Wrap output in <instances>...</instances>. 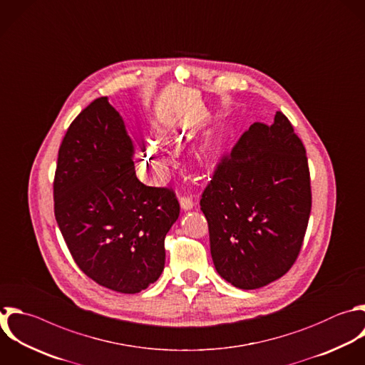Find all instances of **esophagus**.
Here are the masks:
<instances>
[{"mask_svg": "<svg viewBox=\"0 0 365 365\" xmlns=\"http://www.w3.org/2000/svg\"><path fill=\"white\" fill-rule=\"evenodd\" d=\"M180 204H181V208L182 210H191L194 207V201L191 197H187V195H181L180 198Z\"/></svg>", "mask_w": 365, "mask_h": 365, "instance_id": "esophagus-1", "label": "esophagus"}]
</instances>
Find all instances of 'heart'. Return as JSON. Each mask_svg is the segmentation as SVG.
Returning a JSON list of instances; mask_svg holds the SVG:
<instances>
[{"mask_svg":"<svg viewBox=\"0 0 365 365\" xmlns=\"http://www.w3.org/2000/svg\"><path fill=\"white\" fill-rule=\"evenodd\" d=\"M178 138H180L178 130H168V131H164V133L161 134V141L165 143V144H167V143H171V141H175V140H178ZM210 147H211V144L207 143V144L204 145V153L208 151ZM147 157L150 158L151 163H155V164H158V165L163 164V155H161L160 147L155 145V144H151V145L148 147V150H147Z\"/></svg>","mask_w":365,"mask_h":365,"instance_id":"b5f03b06","label":"heart"}]
</instances>
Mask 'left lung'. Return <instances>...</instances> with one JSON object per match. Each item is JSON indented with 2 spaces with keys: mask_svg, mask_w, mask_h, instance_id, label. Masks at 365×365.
Instances as JSON below:
<instances>
[{
  "mask_svg": "<svg viewBox=\"0 0 365 365\" xmlns=\"http://www.w3.org/2000/svg\"><path fill=\"white\" fill-rule=\"evenodd\" d=\"M217 272L241 289L281 278L295 262L311 212L302 141L277 111L254 123L212 173L200 200Z\"/></svg>",
  "mask_w": 365,
  "mask_h": 365,
  "instance_id": "obj_1",
  "label": "left lung"
}]
</instances>
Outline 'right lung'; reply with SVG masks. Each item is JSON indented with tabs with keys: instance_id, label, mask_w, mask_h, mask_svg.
Returning <instances> with one entry per match:
<instances>
[{
	"instance_id": "add662e5",
	"label": "right lung",
	"mask_w": 365,
	"mask_h": 365,
	"mask_svg": "<svg viewBox=\"0 0 365 365\" xmlns=\"http://www.w3.org/2000/svg\"><path fill=\"white\" fill-rule=\"evenodd\" d=\"M133 155L123 118L101 97L68 127L54 177V214L76 264L123 294L158 279L164 240L180 215L173 188L144 185Z\"/></svg>"
}]
</instances>
